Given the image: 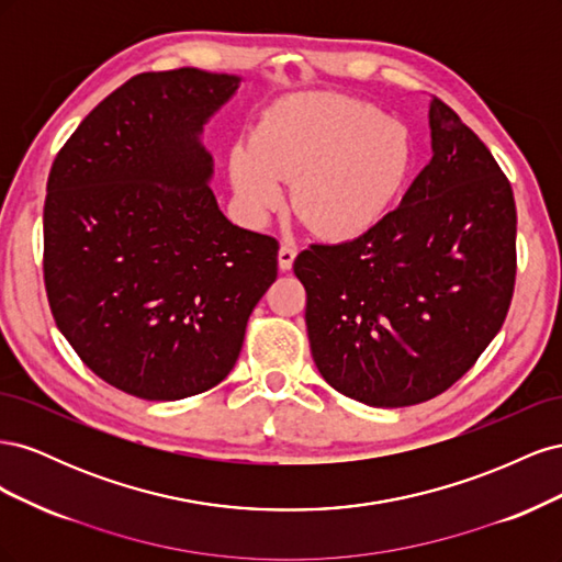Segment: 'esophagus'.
<instances>
[{
  "instance_id": "obj_1",
  "label": "esophagus",
  "mask_w": 562,
  "mask_h": 562,
  "mask_svg": "<svg viewBox=\"0 0 562 562\" xmlns=\"http://www.w3.org/2000/svg\"><path fill=\"white\" fill-rule=\"evenodd\" d=\"M295 255H297V250H295L291 244H283V246L279 248V269H281V271L291 269L293 262H295Z\"/></svg>"
}]
</instances>
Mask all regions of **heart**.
I'll return each mask as SVG.
<instances>
[{"instance_id": "heart-1", "label": "heart", "mask_w": 562, "mask_h": 562, "mask_svg": "<svg viewBox=\"0 0 562 562\" xmlns=\"http://www.w3.org/2000/svg\"><path fill=\"white\" fill-rule=\"evenodd\" d=\"M413 166L405 126L361 100L300 93L267 108L250 143L229 149V180L241 209L265 220L283 206L333 241L363 236L394 206Z\"/></svg>"}]
</instances>
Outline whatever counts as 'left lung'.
Instances as JSON below:
<instances>
[{"label":"left lung","mask_w":562,"mask_h":562,"mask_svg":"<svg viewBox=\"0 0 562 562\" xmlns=\"http://www.w3.org/2000/svg\"><path fill=\"white\" fill-rule=\"evenodd\" d=\"M431 161L353 241L295 258L310 347L333 389L372 407L424 403L479 361L516 283V201L483 140L431 98Z\"/></svg>","instance_id":"1"}]
</instances>
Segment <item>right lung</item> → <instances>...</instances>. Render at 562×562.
Segmentation results:
<instances>
[{
	"label": "right lung",
	"mask_w": 562,
	"mask_h": 562,
	"mask_svg": "<svg viewBox=\"0 0 562 562\" xmlns=\"http://www.w3.org/2000/svg\"><path fill=\"white\" fill-rule=\"evenodd\" d=\"M241 77L180 67L128 79L50 166L44 283L58 330L100 380L145 401L223 382L279 241L232 225L203 126Z\"/></svg>",
	"instance_id": "1"
}]
</instances>
